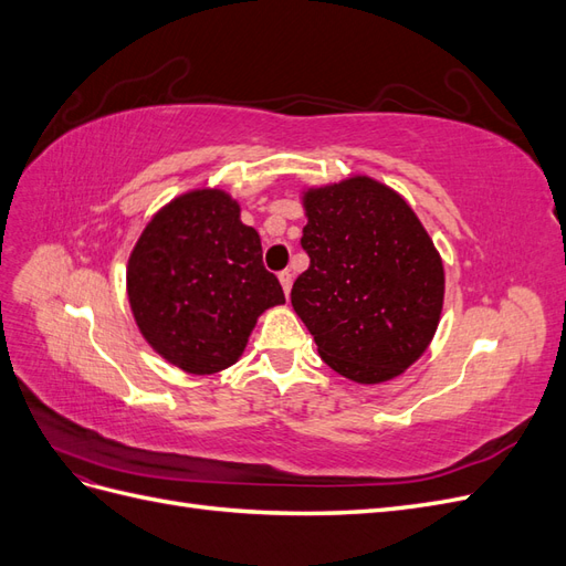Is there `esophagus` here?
Returning <instances> with one entry per match:
<instances>
[{"instance_id":"34e87169","label":"esophagus","mask_w":566,"mask_h":566,"mask_svg":"<svg viewBox=\"0 0 566 566\" xmlns=\"http://www.w3.org/2000/svg\"><path fill=\"white\" fill-rule=\"evenodd\" d=\"M279 281H281V285H283V293L290 295V287H293V273H290V271H281V273H279Z\"/></svg>"}]
</instances>
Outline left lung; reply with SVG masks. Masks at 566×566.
I'll list each match as a JSON object with an SVG mask.
<instances>
[{"instance_id":"obj_1","label":"left lung","mask_w":566,"mask_h":566,"mask_svg":"<svg viewBox=\"0 0 566 566\" xmlns=\"http://www.w3.org/2000/svg\"><path fill=\"white\" fill-rule=\"evenodd\" d=\"M310 269L290 300L335 373L358 385L397 378L430 347L443 264L410 205L370 177L306 188Z\"/></svg>"}]
</instances>
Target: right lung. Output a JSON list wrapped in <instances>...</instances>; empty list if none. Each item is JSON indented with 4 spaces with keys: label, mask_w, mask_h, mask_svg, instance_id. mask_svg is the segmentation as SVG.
<instances>
[{
    "label": "right lung",
    "mask_w": 566,
    "mask_h": 566,
    "mask_svg": "<svg viewBox=\"0 0 566 566\" xmlns=\"http://www.w3.org/2000/svg\"><path fill=\"white\" fill-rule=\"evenodd\" d=\"M127 295L148 345L191 375L233 366L256 318L285 304L260 233L221 188H196L156 212L129 254Z\"/></svg>",
    "instance_id": "add662e5"
}]
</instances>
